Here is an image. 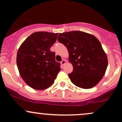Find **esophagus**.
Segmentation results:
<instances>
[{"label": "esophagus", "mask_w": 122, "mask_h": 122, "mask_svg": "<svg viewBox=\"0 0 122 122\" xmlns=\"http://www.w3.org/2000/svg\"><path fill=\"white\" fill-rule=\"evenodd\" d=\"M65 63H66V61L65 60H62V61L61 62V65H64V64H65Z\"/></svg>", "instance_id": "esophagus-1"}]
</instances>
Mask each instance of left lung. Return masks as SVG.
Listing matches in <instances>:
<instances>
[{
	"label": "left lung",
	"instance_id": "1",
	"mask_svg": "<svg viewBox=\"0 0 122 122\" xmlns=\"http://www.w3.org/2000/svg\"><path fill=\"white\" fill-rule=\"evenodd\" d=\"M57 40L68 49L69 61L73 72L68 74L76 86L91 88L104 75L108 60L100 41L93 35L81 31H72L58 34Z\"/></svg>",
	"mask_w": 122,
	"mask_h": 122
}]
</instances>
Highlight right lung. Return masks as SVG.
<instances>
[{"label": "right lung", "mask_w": 122, "mask_h": 122, "mask_svg": "<svg viewBox=\"0 0 122 122\" xmlns=\"http://www.w3.org/2000/svg\"><path fill=\"white\" fill-rule=\"evenodd\" d=\"M58 33L38 31L29 36L18 49L16 64L20 76L30 87L43 90L54 83L60 72V63L50 47Z\"/></svg>", "instance_id": "add662e5"}]
</instances>
